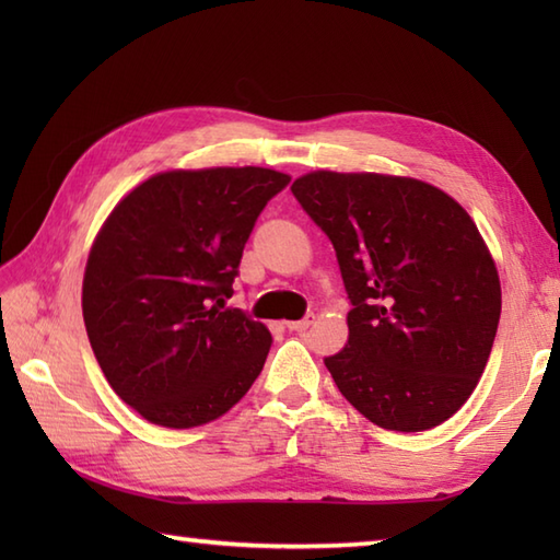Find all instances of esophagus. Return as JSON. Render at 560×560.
<instances>
[{
    "mask_svg": "<svg viewBox=\"0 0 560 560\" xmlns=\"http://www.w3.org/2000/svg\"><path fill=\"white\" fill-rule=\"evenodd\" d=\"M313 319H315V315L307 313L303 319H293V323H287V327H289L291 331H305L307 327L313 325Z\"/></svg>",
    "mask_w": 560,
    "mask_h": 560,
    "instance_id": "34e87169",
    "label": "esophagus"
}]
</instances>
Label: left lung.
Here are the masks:
<instances>
[{
	"label": "left lung",
	"mask_w": 560,
	"mask_h": 560,
	"mask_svg": "<svg viewBox=\"0 0 560 560\" xmlns=\"http://www.w3.org/2000/svg\"><path fill=\"white\" fill-rule=\"evenodd\" d=\"M335 245L349 341L325 365L368 421L399 433L447 421L477 387L501 281L471 217L443 189L377 173H307L291 187Z\"/></svg>",
	"instance_id": "1"
}]
</instances>
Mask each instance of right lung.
Here are the masks:
<instances>
[{
	"mask_svg": "<svg viewBox=\"0 0 560 560\" xmlns=\"http://www.w3.org/2000/svg\"><path fill=\"white\" fill-rule=\"evenodd\" d=\"M291 183L269 168L173 171L135 187L83 273V323L103 375L165 428H195L253 387L269 329L225 307L255 221Z\"/></svg>",
	"mask_w": 560,
	"mask_h": 560,
	"instance_id": "right-lung-1",
	"label": "right lung"
}]
</instances>
